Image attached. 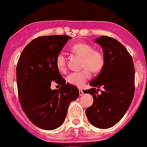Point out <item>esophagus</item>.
<instances>
[{
	"label": "esophagus",
	"mask_w": 147,
	"mask_h": 147,
	"mask_svg": "<svg viewBox=\"0 0 147 147\" xmlns=\"http://www.w3.org/2000/svg\"><path fill=\"white\" fill-rule=\"evenodd\" d=\"M83 94H84L83 90H82V89H79V95H80V96H82V95H83Z\"/></svg>",
	"instance_id": "34e87169"
}]
</instances>
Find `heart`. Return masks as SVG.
<instances>
[{"label":"heart","instance_id":"heart-1","mask_svg":"<svg viewBox=\"0 0 147 147\" xmlns=\"http://www.w3.org/2000/svg\"><path fill=\"white\" fill-rule=\"evenodd\" d=\"M73 54L82 57L81 67L84 68L79 72L71 73L67 76L68 84L82 87L87 79L91 77V71L98 74L103 70L106 63L104 54L100 50L93 49V47L87 43H76L70 47ZM55 65L57 70L65 73L67 69L66 59L63 54L60 53L55 58Z\"/></svg>","mask_w":147,"mask_h":147}]
</instances>
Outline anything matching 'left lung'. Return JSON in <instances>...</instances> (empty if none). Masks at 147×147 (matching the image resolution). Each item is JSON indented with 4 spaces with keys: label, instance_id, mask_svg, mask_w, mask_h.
<instances>
[{
    "label": "left lung",
    "instance_id": "8db88e82",
    "mask_svg": "<svg viewBox=\"0 0 147 147\" xmlns=\"http://www.w3.org/2000/svg\"><path fill=\"white\" fill-rule=\"evenodd\" d=\"M101 46L106 63L98 76L90 82L92 88L84 90L93 97V103L86 110L92 125L107 129L115 125L125 114L135 91V69L131 55L119 41L102 36L95 39ZM105 90L98 93L99 88Z\"/></svg>",
    "mask_w": 147,
    "mask_h": 147
}]
</instances>
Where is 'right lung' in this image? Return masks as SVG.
<instances>
[{
  "mask_svg": "<svg viewBox=\"0 0 147 147\" xmlns=\"http://www.w3.org/2000/svg\"><path fill=\"white\" fill-rule=\"evenodd\" d=\"M68 36H45L31 41L23 49L17 65V84L22 109L28 119L47 130L60 127L66 117L71 101L76 100L79 90L65 83L55 65V58ZM54 80L61 85L51 90Z\"/></svg>",
  "mask_w": 147,
  "mask_h": 147,
  "instance_id": "add662e5",
  "label": "right lung"
}]
</instances>
